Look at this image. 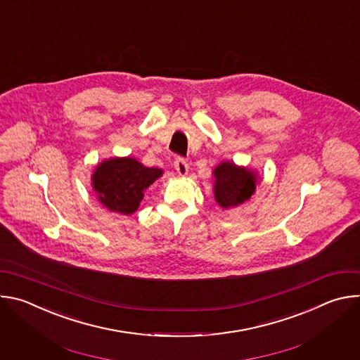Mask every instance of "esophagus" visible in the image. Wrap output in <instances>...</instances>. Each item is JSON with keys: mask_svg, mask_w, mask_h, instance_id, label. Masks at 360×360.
<instances>
[{"mask_svg": "<svg viewBox=\"0 0 360 360\" xmlns=\"http://www.w3.org/2000/svg\"><path fill=\"white\" fill-rule=\"evenodd\" d=\"M174 167H175L179 176H186L188 172H189V167H188V164L184 158H176L175 162H174Z\"/></svg>", "mask_w": 360, "mask_h": 360, "instance_id": "obj_1", "label": "esophagus"}]
</instances>
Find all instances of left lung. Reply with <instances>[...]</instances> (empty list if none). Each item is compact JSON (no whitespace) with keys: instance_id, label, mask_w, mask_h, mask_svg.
I'll list each match as a JSON object with an SVG mask.
<instances>
[{"instance_id":"left-lung-1","label":"left lung","mask_w":360,"mask_h":360,"mask_svg":"<svg viewBox=\"0 0 360 360\" xmlns=\"http://www.w3.org/2000/svg\"><path fill=\"white\" fill-rule=\"evenodd\" d=\"M214 198L222 210L239 207L249 200L259 182L255 169L239 167L232 161H222L214 171Z\"/></svg>"}]
</instances>
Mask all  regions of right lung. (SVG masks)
<instances>
[{
    "label": "right lung",
    "instance_id": "obj_1",
    "mask_svg": "<svg viewBox=\"0 0 360 360\" xmlns=\"http://www.w3.org/2000/svg\"><path fill=\"white\" fill-rule=\"evenodd\" d=\"M162 169L146 168L131 157H112L99 162L91 175V185L101 205L111 212L131 215L143 192L162 176Z\"/></svg>",
    "mask_w": 360,
    "mask_h": 360
}]
</instances>
